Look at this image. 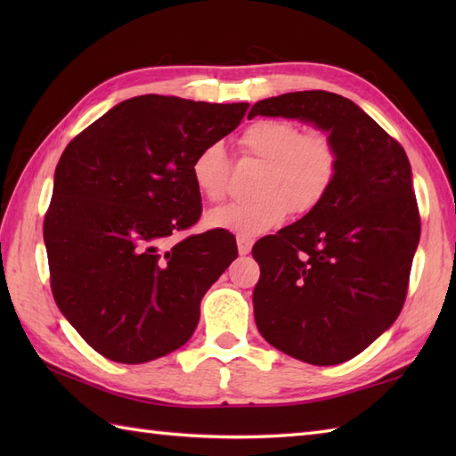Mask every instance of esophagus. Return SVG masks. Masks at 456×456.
Returning <instances> with one entry per match:
<instances>
[{
    "mask_svg": "<svg viewBox=\"0 0 456 456\" xmlns=\"http://www.w3.org/2000/svg\"><path fill=\"white\" fill-rule=\"evenodd\" d=\"M237 248H239V255H248L250 248H253V239L239 235L237 237Z\"/></svg>",
    "mask_w": 456,
    "mask_h": 456,
    "instance_id": "obj_1",
    "label": "esophagus"
}]
</instances>
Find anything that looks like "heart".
Returning a JSON list of instances; mask_svg holds the SVG:
<instances>
[{
  "instance_id": "b5f03b06",
  "label": "heart",
  "mask_w": 456,
  "mask_h": 456,
  "mask_svg": "<svg viewBox=\"0 0 456 456\" xmlns=\"http://www.w3.org/2000/svg\"><path fill=\"white\" fill-rule=\"evenodd\" d=\"M240 147L265 162L256 198L227 203L208 213L211 227L256 237L284 223L289 213L307 216L331 191L338 172V151L323 131H299L292 121L258 119L240 134ZM201 198L221 201L227 193L229 159L221 142L201 147L190 167Z\"/></svg>"
}]
</instances>
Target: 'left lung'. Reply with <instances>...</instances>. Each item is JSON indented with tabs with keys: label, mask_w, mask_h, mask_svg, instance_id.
Segmentation results:
<instances>
[{
	"label": "left lung",
	"mask_w": 456,
	"mask_h": 456,
	"mask_svg": "<svg viewBox=\"0 0 456 456\" xmlns=\"http://www.w3.org/2000/svg\"><path fill=\"white\" fill-rule=\"evenodd\" d=\"M255 115L312 123L338 151L337 180L319 208L253 247L256 327L297 361L345 362L388 331L408 294L421 233L408 154L331 92L276 95L256 102Z\"/></svg>",
	"instance_id": "8db88e82"
}]
</instances>
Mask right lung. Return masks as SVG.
Returning a JSON list of instances; mask_svg holds the SVG:
<instances>
[{
    "mask_svg": "<svg viewBox=\"0 0 456 456\" xmlns=\"http://www.w3.org/2000/svg\"><path fill=\"white\" fill-rule=\"evenodd\" d=\"M248 103L139 95L84 129L54 170L45 245L54 302L92 348L141 364L196 331L200 304L237 258L223 231L168 237L200 219L196 152L243 119Z\"/></svg>",
    "mask_w": 456,
    "mask_h": 456,
    "instance_id": "add662e5",
    "label": "right lung"
}]
</instances>
